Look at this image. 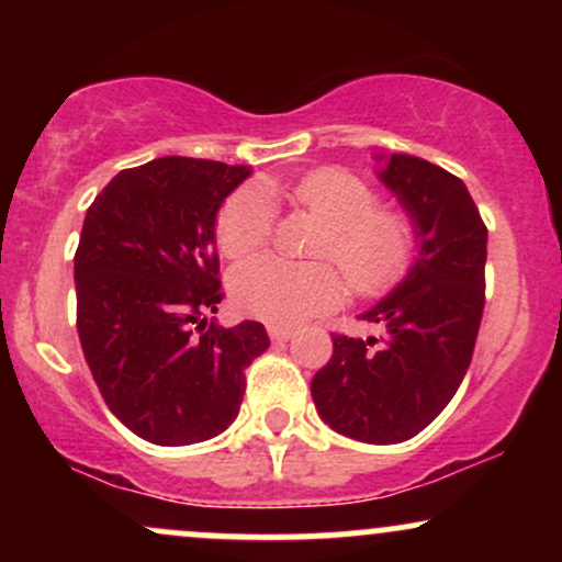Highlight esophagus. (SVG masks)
Listing matches in <instances>:
<instances>
[{"mask_svg": "<svg viewBox=\"0 0 562 562\" xmlns=\"http://www.w3.org/2000/svg\"><path fill=\"white\" fill-rule=\"evenodd\" d=\"M295 335L293 327L288 325H269V338L274 340V344H285V340H290Z\"/></svg>", "mask_w": 562, "mask_h": 562, "instance_id": "esophagus-1", "label": "esophagus"}]
</instances>
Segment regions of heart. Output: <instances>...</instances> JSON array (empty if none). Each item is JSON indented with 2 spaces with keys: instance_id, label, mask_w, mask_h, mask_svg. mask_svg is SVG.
<instances>
[{
  "instance_id": "1",
  "label": "heart",
  "mask_w": 562,
  "mask_h": 562,
  "mask_svg": "<svg viewBox=\"0 0 562 562\" xmlns=\"http://www.w3.org/2000/svg\"><path fill=\"white\" fill-rule=\"evenodd\" d=\"M325 222L314 256L340 263L357 293H378L404 272L415 250L412 218L383 209L375 190L346 169L308 171L290 187L269 184ZM272 200L259 187H243L216 216V243L227 259H248L272 237ZM237 306L254 317L295 325L330 312L346 295V282L327 261L293 263L277 256L248 261L232 274Z\"/></svg>"
}]
</instances>
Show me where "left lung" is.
<instances>
[{"label":"left lung","mask_w":562,"mask_h":562,"mask_svg":"<svg viewBox=\"0 0 562 562\" xmlns=\"http://www.w3.org/2000/svg\"><path fill=\"white\" fill-rule=\"evenodd\" d=\"M378 160V179L412 218L417 256L404 280L359 314L378 335H333L312 396L335 434L402 443L441 415L465 378L483 317L488 232L462 179L404 153Z\"/></svg>","instance_id":"8db88e82"}]
</instances>
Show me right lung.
Returning <instances> with one entry per match:
<instances>
[{
  "instance_id": "1",
  "label": "right lung",
  "mask_w": 562,
  "mask_h": 562,
  "mask_svg": "<svg viewBox=\"0 0 562 562\" xmlns=\"http://www.w3.org/2000/svg\"><path fill=\"white\" fill-rule=\"evenodd\" d=\"M250 166L166 156L115 173L89 205L74 259L76 327L108 409L158 447L235 423L261 322H209L222 301L216 214Z\"/></svg>"
}]
</instances>
